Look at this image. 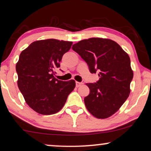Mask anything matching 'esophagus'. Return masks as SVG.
<instances>
[{"label":"esophagus","mask_w":151,"mask_h":151,"mask_svg":"<svg viewBox=\"0 0 151 151\" xmlns=\"http://www.w3.org/2000/svg\"><path fill=\"white\" fill-rule=\"evenodd\" d=\"M82 85H83V83H82V82H76V87H78V88L81 86H82Z\"/></svg>","instance_id":"1"}]
</instances>
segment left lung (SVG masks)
<instances>
[{"instance_id": "obj_1", "label": "left lung", "mask_w": 151, "mask_h": 151, "mask_svg": "<svg viewBox=\"0 0 151 151\" xmlns=\"http://www.w3.org/2000/svg\"><path fill=\"white\" fill-rule=\"evenodd\" d=\"M72 49L86 61L91 73L99 72L97 83H87V110L97 119H107L119 110L130 93L134 76L128 54L114 41L93 37L74 44Z\"/></svg>"}]
</instances>
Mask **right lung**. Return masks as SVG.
I'll list each match as a JSON object with an SVG mask.
<instances>
[{"mask_svg": "<svg viewBox=\"0 0 151 151\" xmlns=\"http://www.w3.org/2000/svg\"><path fill=\"white\" fill-rule=\"evenodd\" d=\"M73 42L55 39L35 41L19 54L16 63L17 86L30 108L43 115L53 114L64 106L75 80L54 77L63 54Z\"/></svg>", "mask_w": 151, "mask_h": 151, "instance_id": "obj_1", "label": "right lung"}]
</instances>
